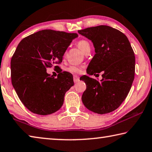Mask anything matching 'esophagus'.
<instances>
[{
  "label": "esophagus",
  "instance_id": "1",
  "mask_svg": "<svg viewBox=\"0 0 152 152\" xmlns=\"http://www.w3.org/2000/svg\"><path fill=\"white\" fill-rule=\"evenodd\" d=\"M73 81H74V82L75 83H77V82L79 81V77L78 76H77V75H74L73 76Z\"/></svg>",
  "mask_w": 152,
  "mask_h": 152
}]
</instances>
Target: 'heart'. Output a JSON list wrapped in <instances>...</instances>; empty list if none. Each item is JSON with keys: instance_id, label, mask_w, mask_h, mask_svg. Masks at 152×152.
<instances>
[{"instance_id": "heart-1", "label": "heart", "mask_w": 152, "mask_h": 152, "mask_svg": "<svg viewBox=\"0 0 152 152\" xmlns=\"http://www.w3.org/2000/svg\"><path fill=\"white\" fill-rule=\"evenodd\" d=\"M77 46L82 51L86 53L88 52L91 49V45L89 41H87L86 39H81L77 42ZM69 71L71 73H79L81 72V69L78 67V66H71L68 69Z\"/></svg>"}]
</instances>
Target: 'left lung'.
Masks as SVG:
<instances>
[{
  "instance_id": "left-lung-1",
  "label": "left lung",
  "mask_w": 152,
  "mask_h": 152,
  "mask_svg": "<svg viewBox=\"0 0 152 152\" xmlns=\"http://www.w3.org/2000/svg\"><path fill=\"white\" fill-rule=\"evenodd\" d=\"M94 43L95 54L87 73L90 75L103 72L101 81L84 75L88 85L82 102L89 110L105 114L118 109L131 89L135 75V55L127 37L118 29L99 25L78 31Z\"/></svg>"
}]
</instances>
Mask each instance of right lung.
I'll use <instances>...</instances> for the list:
<instances>
[{
  "mask_svg": "<svg viewBox=\"0 0 152 152\" xmlns=\"http://www.w3.org/2000/svg\"><path fill=\"white\" fill-rule=\"evenodd\" d=\"M78 34L42 30L24 38L10 61L12 86L29 111L46 115L63 104L65 93L74 85L72 74L57 65L71 42ZM60 69L57 78L46 73L47 68Z\"/></svg>",
  "mask_w": 152,
  "mask_h": 152,
  "instance_id": "right-lung-1",
  "label": "right lung"
}]
</instances>
